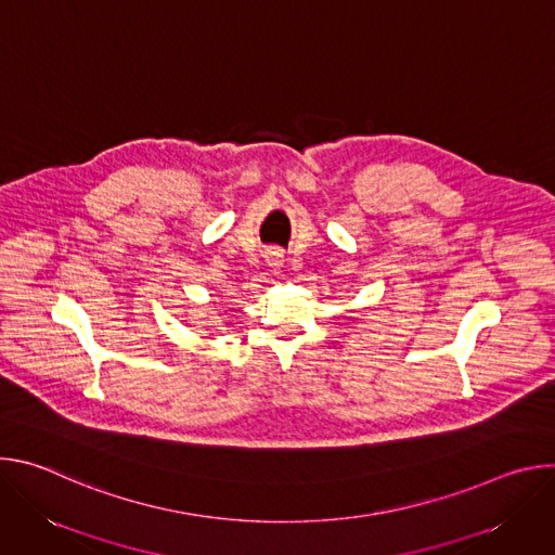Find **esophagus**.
Returning <instances> with one entry per match:
<instances>
[{"label": "esophagus", "mask_w": 555, "mask_h": 555, "mask_svg": "<svg viewBox=\"0 0 555 555\" xmlns=\"http://www.w3.org/2000/svg\"><path fill=\"white\" fill-rule=\"evenodd\" d=\"M268 263H270V268L272 270H281V266H283V255L281 253H268Z\"/></svg>", "instance_id": "esophagus-1"}]
</instances>
